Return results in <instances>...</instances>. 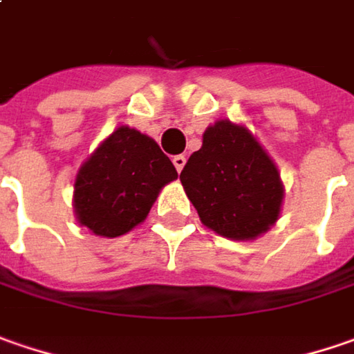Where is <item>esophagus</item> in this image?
<instances>
[{
    "mask_svg": "<svg viewBox=\"0 0 354 354\" xmlns=\"http://www.w3.org/2000/svg\"><path fill=\"white\" fill-rule=\"evenodd\" d=\"M172 162H174L178 172H182V168H184V164H186V156H184V154H178V156L172 158Z\"/></svg>",
    "mask_w": 354,
    "mask_h": 354,
    "instance_id": "34e87169",
    "label": "esophagus"
}]
</instances>
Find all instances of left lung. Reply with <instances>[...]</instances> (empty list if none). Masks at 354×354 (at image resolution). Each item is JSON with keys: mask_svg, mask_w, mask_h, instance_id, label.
I'll use <instances>...</instances> for the list:
<instances>
[{"mask_svg": "<svg viewBox=\"0 0 354 354\" xmlns=\"http://www.w3.org/2000/svg\"><path fill=\"white\" fill-rule=\"evenodd\" d=\"M180 182L202 223L222 238L250 241L279 220L285 186L275 162L248 127L227 118L204 131Z\"/></svg>", "mask_w": 354, "mask_h": 354, "instance_id": "left-lung-1", "label": "left lung"}]
</instances>
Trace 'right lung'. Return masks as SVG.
Segmentation results:
<instances>
[{"instance_id": "obj_1", "label": "right lung", "mask_w": 354, "mask_h": 354, "mask_svg": "<svg viewBox=\"0 0 354 354\" xmlns=\"http://www.w3.org/2000/svg\"><path fill=\"white\" fill-rule=\"evenodd\" d=\"M178 172L154 138L127 124L111 132L75 178L77 223L100 238H118L147 220L160 190Z\"/></svg>"}]
</instances>
